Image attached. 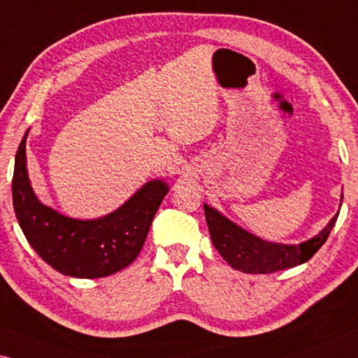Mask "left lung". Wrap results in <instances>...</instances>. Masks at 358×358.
<instances>
[{"label":"left lung","mask_w":358,"mask_h":358,"mask_svg":"<svg viewBox=\"0 0 358 358\" xmlns=\"http://www.w3.org/2000/svg\"><path fill=\"white\" fill-rule=\"evenodd\" d=\"M203 212L215 248L228 261L231 268L247 274H269L306 263L325 243L339 215V212L334 215L325 228L309 241L301 243H279L263 241L261 237L252 234L234 221L226 218L217 208L210 207L208 203H203Z\"/></svg>","instance_id":"left-lung-1"}]
</instances>
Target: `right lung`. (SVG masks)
<instances>
[{"label":"right lung","mask_w":358,"mask_h":358,"mask_svg":"<svg viewBox=\"0 0 358 358\" xmlns=\"http://www.w3.org/2000/svg\"><path fill=\"white\" fill-rule=\"evenodd\" d=\"M14 162L13 203L27 241L60 274L99 279L115 274L138 257L152 218L169 192L166 180H150L115 212L94 220H78L38 199L27 170V137Z\"/></svg>","instance_id":"obj_1"}]
</instances>
